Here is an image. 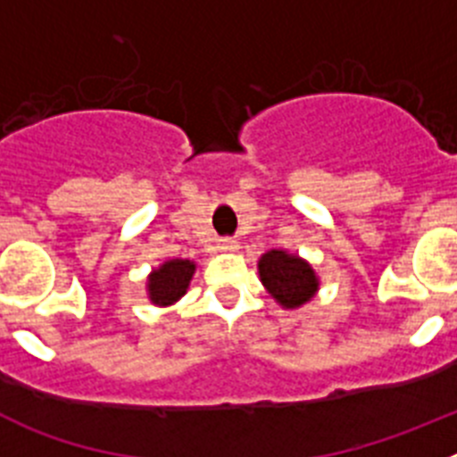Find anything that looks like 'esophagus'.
Returning a JSON list of instances; mask_svg holds the SVG:
<instances>
[{"label": "esophagus", "mask_w": 457, "mask_h": 457, "mask_svg": "<svg viewBox=\"0 0 457 457\" xmlns=\"http://www.w3.org/2000/svg\"><path fill=\"white\" fill-rule=\"evenodd\" d=\"M220 249L221 252H236L237 240H233V237H226V240L220 242Z\"/></svg>", "instance_id": "1"}]
</instances>
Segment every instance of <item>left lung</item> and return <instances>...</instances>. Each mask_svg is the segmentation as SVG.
Here are the masks:
<instances>
[{
	"label": "left lung",
	"mask_w": 457,
	"mask_h": 457,
	"mask_svg": "<svg viewBox=\"0 0 457 457\" xmlns=\"http://www.w3.org/2000/svg\"><path fill=\"white\" fill-rule=\"evenodd\" d=\"M258 274L265 290L284 309H297L318 293V277L304 258L284 249H270L258 261Z\"/></svg>",
	"instance_id": "1"
}]
</instances>
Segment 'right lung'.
Here are the masks:
<instances>
[{
	"label": "right lung",
	"instance_id": "1",
	"mask_svg": "<svg viewBox=\"0 0 457 457\" xmlns=\"http://www.w3.org/2000/svg\"><path fill=\"white\" fill-rule=\"evenodd\" d=\"M194 270H196V265L187 258L164 261L160 268L148 274V300L157 306H171L173 302H179L187 293Z\"/></svg>",
	"mask_w": 457,
	"mask_h": 457
}]
</instances>
